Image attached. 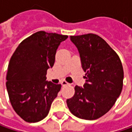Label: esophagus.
Returning <instances> with one entry per match:
<instances>
[{"label":"esophagus","instance_id":"obj_1","mask_svg":"<svg viewBox=\"0 0 132 132\" xmlns=\"http://www.w3.org/2000/svg\"><path fill=\"white\" fill-rule=\"evenodd\" d=\"M69 83H67L66 80H63L62 82H61V85L63 86H67V85H69Z\"/></svg>","mask_w":132,"mask_h":132}]
</instances>
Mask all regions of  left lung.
<instances>
[{"mask_svg": "<svg viewBox=\"0 0 132 132\" xmlns=\"http://www.w3.org/2000/svg\"><path fill=\"white\" fill-rule=\"evenodd\" d=\"M70 40L79 52L86 80L83 88L75 87V95L66 103L77 118L96 120L112 109L121 93L122 63L118 54L97 35L70 36Z\"/></svg>", "mask_w": 132, "mask_h": 132, "instance_id": "8db88e82", "label": "left lung"}]
</instances>
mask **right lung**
<instances>
[{"mask_svg": "<svg viewBox=\"0 0 132 132\" xmlns=\"http://www.w3.org/2000/svg\"><path fill=\"white\" fill-rule=\"evenodd\" d=\"M67 35L40 31L23 40L9 60L6 89L15 112L28 123H36L49 114L60 84L46 80L57 49Z\"/></svg>", "mask_w": 132, "mask_h": 132, "instance_id": "obj_1", "label": "right lung"}]
</instances>
